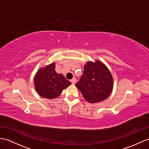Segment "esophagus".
Instances as JSON below:
<instances>
[{
  "mask_svg": "<svg viewBox=\"0 0 149 149\" xmlns=\"http://www.w3.org/2000/svg\"><path fill=\"white\" fill-rule=\"evenodd\" d=\"M71 81L72 85H74L76 83V81H77V79H76L75 78H73L71 79Z\"/></svg>",
  "mask_w": 149,
  "mask_h": 149,
  "instance_id": "34e87169",
  "label": "esophagus"
}]
</instances>
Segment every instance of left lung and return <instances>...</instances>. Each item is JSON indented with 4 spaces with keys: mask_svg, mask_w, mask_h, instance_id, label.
I'll list each match as a JSON object with an SVG mask.
<instances>
[{
    "mask_svg": "<svg viewBox=\"0 0 149 149\" xmlns=\"http://www.w3.org/2000/svg\"><path fill=\"white\" fill-rule=\"evenodd\" d=\"M75 86L87 102H99L110 95L113 88V79L103 63L100 61L88 62L85 65L80 79Z\"/></svg>",
    "mask_w": 149,
    "mask_h": 149,
    "instance_id": "left-lung-1",
    "label": "left lung"
}]
</instances>
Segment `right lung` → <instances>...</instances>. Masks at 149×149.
I'll return each instance as SVG.
<instances>
[{
  "label": "right lung",
  "instance_id": "1",
  "mask_svg": "<svg viewBox=\"0 0 149 149\" xmlns=\"http://www.w3.org/2000/svg\"><path fill=\"white\" fill-rule=\"evenodd\" d=\"M71 83L55 70V63L40 69L34 78L35 90L39 95L52 99L59 96L63 90Z\"/></svg>",
  "mask_w": 149,
  "mask_h": 149
}]
</instances>
